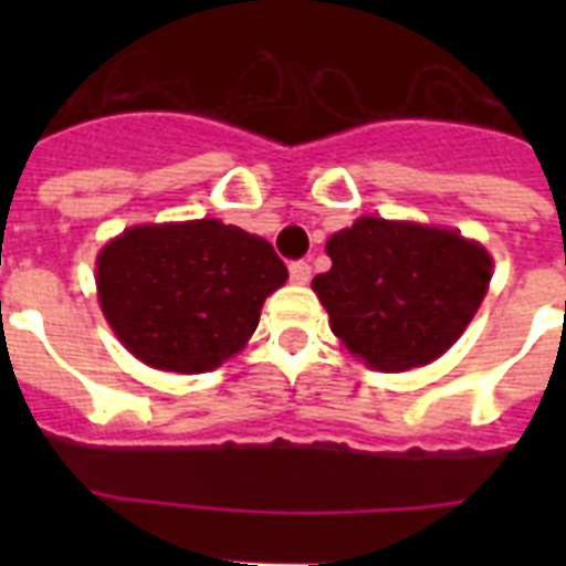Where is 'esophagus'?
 <instances>
[{"label": "esophagus", "instance_id": "obj_1", "mask_svg": "<svg viewBox=\"0 0 566 566\" xmlns=\"http://www.w3.org/2000/svg\"><path fill=\"white\" fill-rule=\"evenodd\" d=\"M289 277L297 286H306L308 280H312V266H308L306 260H294V263H289Z\"/></svg>", "mask_w": 566, "mask_h": 566}]
</instances>
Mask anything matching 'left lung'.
<instances>
[{
	"label": "left lung",
	"mask_w": 566,
	"mask_h": 566,
	"mask_svg": "<svg viewBox=\"0 0 566 566\" xmlns=\"http://www.w3.org/2000/svg\"><path fill=\"white\" fill-rule=\"evenodd\" d=\"M332 269L312 280L332 332L379 371L444 354L490 283L482 247L448 229L359 218L328 240Z\"/></svg>",
	"instance_id": "1"
}]
</instances>
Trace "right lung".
<instances>
[{
	"label": "right lung",
	"instance_id": "obj_1",
	"mask_svg": "<svg viewBox=\"0 0 566 566\" xmlns=\"http://www.w3.org/2000/svg\"><path fill=\"white\" fill-rule=\"evenodd\" d=\"M286 277L272 243L209 218L133 227L98 254L113 332L142 363L178 374L212 371L238 354Z\"/></svg>",
	"mask_w": 566,
	"mask_h": 566
}]
</instances>
